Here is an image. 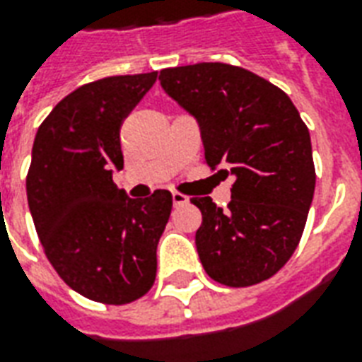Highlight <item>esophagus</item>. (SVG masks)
<instances>
[{"mask_svg": "<svg viewBox=\"0 0 362 362\" xmlns=\"http://www.w3.org/2000/svg\"><path fill=\"white\" fill-rule=\"evenodd\" d=\"M173 204H174V207L188 204V197L184 196V194H180V192H173Z\"/></svg>", "mask_w": 362, "mask_h": 362, "instance_id": "34e87169", "label": "esophagus"}]
</instances>
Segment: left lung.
<instances>
[{
    "label": "left lung",
    "instance_id": "left-lung-1",
    "mask_svg": "<svg viewBox=\"0 0 362 362\" xmlns=\"http://www.w3.org/2000/svg\"><path fill=\"white\" fill-rule=\"evenodd\" d=\"M158 81L197 119L207 166L235 176L227 211L192 197L204 217L196 246L205 273L227 287L269 279L300 243L314 197L308 127L279 87L243 67H168Z\"/></svg>",
    "mask_w": 362,
    "mask_h": 362
}]
</instances>
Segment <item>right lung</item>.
Instances as JSON below:
<instances>
[{
    "label": "right lung",
    "instance_id": "obj_1",
    "mask_svg": "<svg viewBox=\"0 0 362 362\" xmlns=\"http://www.w3.org/2000/svg\"><path fill=\"white\" fill-rule=\"evenodd\" d=\"M157 71L87 83L59 100L36 132L27 197L44 254L90 300L127 304L157 277V244L173 196L132 199L112 182L124 168L119 127Z\"/></svg>",
    "mask_w": 362,
    "mask_h": 362
}]
</instances>
